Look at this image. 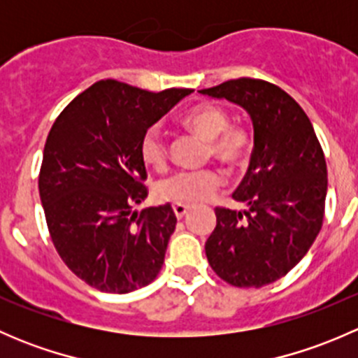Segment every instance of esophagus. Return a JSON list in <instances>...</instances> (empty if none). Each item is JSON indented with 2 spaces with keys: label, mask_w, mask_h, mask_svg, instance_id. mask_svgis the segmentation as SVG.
Masks as SVG:
<instances>
[{
  "label": "esophagus",
  "mask_w": 358,
  "mask_h": 358,
  "mask_svg": "<svg viewBox=\"0 0 358 358\" xmlns=\"http://www.w3.org/2000/svg\"><path fill=\"white\" fill-rule=\"evenodd\" d=\"M173 211H175V215H176V218H183V216L187 215V211H189V206L187 204H180V202H175V204H173Z\"/></svg>",
  "instance_id": "obj_1"
}]
</instances>
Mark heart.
<instances>
[{"label": "heart", "instance_id": "obj_1", "mask_svg": "<svg viewBox=\"0 0 358 358\" xmlns=\"http://www.w3.org/2000/svg\"><path fill=\"white\" fill-rule=\"evenodd\" d=\"M229 110L216 103H199L180 115V124L197 133L208 142V154L230 169H239L251 157L252 131L244 124H230ZM140 161L152 171L168 168V145L164 136L156 128L147 129L138 145ZM223 175L215 168L199 171H180L157 183L156 192L162 201L192 204L209 199L222 185Z\"/></svg>", "mask_w": 358, "mask_h": 358}]
</instances>
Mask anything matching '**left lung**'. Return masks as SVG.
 Returning <instances> with one entry per match:
<instances>
[{
  "label": "left lung",
  "instance_id": "left-lung-1",
  "mask_svg": "<svg viewBox=\"0 0 358 358\" xmlns=\"http://www.w3.org/2000/svg\"><path fill=\"white\" fill-rule=\"evenodd\" d=\"M201 93L244 107L255 128L248 173L232 194L246 209H215L206 256L216 275L232 286H266L301 262L322 229V147L305 110L272 83L239 78Z\"/></svg>",
  "mask_w": 358,
  "mask_h": 358
}]
</instances>
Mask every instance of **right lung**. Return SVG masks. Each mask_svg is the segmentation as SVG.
Listing matches in <instances>:
<instances>
[{"instance_id": "add662e5", "label": "right lung", "mask_w": 358, "mask_h": 358, "mask_svg": "<svg viewBox=\"0 0 358 358\" xmlns=\"http://www.w3.org/2000/svg\"><path fill=\"white\" fill-rule=\"evenodd\" d=\"M192 90L152 93L103 79L79 93L48 133L39 171L46 225L64 263L95 289L147 286L164 263L176 216L147 208L142 135Z\"/></svg>"}]
</instances>
